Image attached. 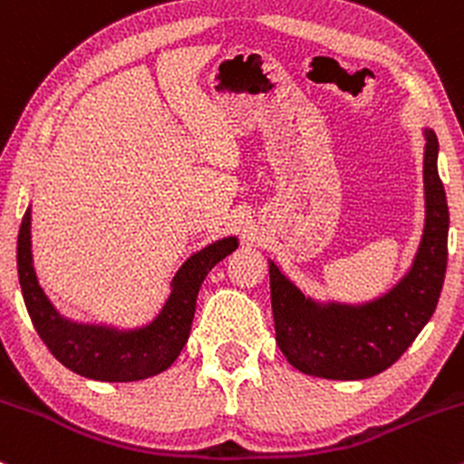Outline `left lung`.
Wrapping results in <instances>:
<instances>
[{"instance_id":"left-lung-1","label":"left lung","mask_w":464,"mask_h":464,"mask_svg":"<svg viewBox=\"0 0 464 464\" xmlns=\"http://www.w3.org/2000/svg\"><path fill=\"white\" fill-rule=\"evenodd\" d=\"M425 141L423 237L412 268L392 290L362 305L316 303L270 262L276 344L301 372L324 380H366L395 364L432 318L447 270L450 211L432 130H425Z\"/></svg>"}]
</instances>
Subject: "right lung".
I'll use <instances>...</instances> for the list:
<instances>
[{"mask_svg": "<svg viewBox=\"0 0 464 464\" xmlns=\"http://www.w3.org/2000/svg\"><path fill=\"white\" fill-rule=\"evenodd\" d=\"M30 209L24 214L17 239V270L25 307L36 334L52 355L78 375L95 382H137L159 375L174 364L189 338L196 296L218 262L237 248V237H225L198 250L179 268L172 292L152 323L140 329L82 324L61 316L36 281L32 266Z\"/></svg>", "mask_w": 464, "mask_h": 464, "instance_id": "1", "label": "right lung"}]
</instances>
